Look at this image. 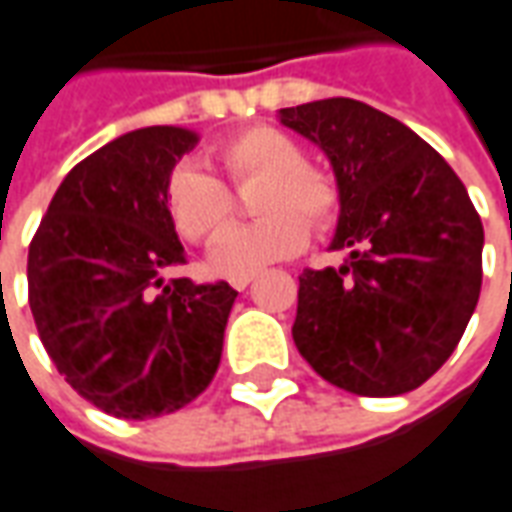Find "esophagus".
I'll return each mask as SVG.
<instances>
[{"instance_id":"esophagus-1","label":"esophagus","mask_w":512,"mask_h":512,"mask_svg":"<svg viewBox=\"0 0 512 512\" xmlns=\"http://www.w3.org/2000/svg\"><path fill=\"white\" fill-rule=\"evenodd\" d=\"M252 279L255 277H235V279H230V285H233L235 290H244V288H249V282H252Z\"/></svg>"}]
</instances>
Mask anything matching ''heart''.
<instances>
[{"label": "heart", "instance_id": "b5f03b06", "mask_svg": "<svg viewBox=\"0 0 512 512\" xmlns=\"http://www.w3.org/2000/svg\"><path fill=\"white\" fill-rule=\"evenodd\" d=\"M227 178L260 180L255 213L263 219L241 224L213 241L208 263L222 277H249L260 268L299 255L310 241V223L323 230L340 213V189L329 172L304 164V150L285 131L252 126L216 147ZM164 205L186 241H211L233 219V194L197 161H180L164 180Z\"/></svg>", "mask_w": 512, "mask_h": 512}]
</instances>
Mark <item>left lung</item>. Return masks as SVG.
<instances>
[{
    "label": "left lung",
    "mask_w": 512,
    "mask_h": 512,
    "mask_svg": "<svg viewBox=\"0 0 512 512\" xmlns=\"http://www.w3.org/2000/svg\"><path fill=\"white\" fill-rule=\"evenodd\" d=\"M321 147L340 189V268L299 277L293 343L329 384L365 397L425 384L461 343L483 285V222L461 178L395 117L354 98L279 109Z\"/></svg>",
    "instance_id": "left-lung-1"
}]
</instances>
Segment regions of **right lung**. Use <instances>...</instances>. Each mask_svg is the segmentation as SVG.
<instances>
[{"instance_id": "add662e5", "label": "right lung", "mask_w": 512, "mask_h": 512, "mask_svg": "<svg viewBox=\"0 0 512 512\" xmlns=\"http://www.w3.org/2000/svg\"><path fill=\"white\" fill-rule=\"evenodd\" d=\"M200 142L189 128L117 136L65 175L29 244V307L60 376L120 419L172 414L222 359L227 282H164L186 263L164 180Z\"/></svg>"}]
</instances>
